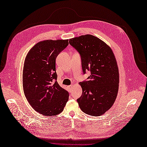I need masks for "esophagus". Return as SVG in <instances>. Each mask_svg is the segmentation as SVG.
Wrapping results in <instances>:
<instances>
[{"label":"esophagus","instance_id":"34e87169","mask_svg":"<svg viewBox=\"0 0 147 147\" xmlns=\"http://www.w3.org/2000/svg\"><path fill=\"white\" fill-rule=\"evenodd\" d=\"M73 87H74V86H73V85H70V86H68V88H69V90L70 91H72V88H73Z\"/></svg>","mask_w":147,"mask_h":147}]
</instances>
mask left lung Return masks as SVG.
<instances>
[{"label":"left lung","instance_id":"8db88e82","mask_svg":"<svg viewBox=\"0 0 147 147\" xmlns=\"http://www.w3.org/2000/svg\"><path fill=\"white\" fill-rule=\"evenodd\" d=\"M80 53L83 74L90 71L87 81L80 82L82 95L77 99L84 113L97 117L105 113L117 98L118 67L109 46L94 35L87 34L69 39Z\"/></svg>","mask_w":147,"mask_h":147}]
</instances>
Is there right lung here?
I'll return each instance as SVG.
<instances>
[{"mask_svg": "<svg viewBox=\"0 0 147 147\" xmlns=\"http://www.w3.org/2000/svg\"><path fill=\"white\" fill-rule=\"evenodd\" d=\"M69 40H47L37 43L26 56L23 72L24 95L32 107L45 116L63 112L69 92L57 82L56 59L68 46Z\"/></svg>", "mask_w": 147, "mask_h": 147, "instance_id": "add662e5", "label": "right lung"}]
</instances>
